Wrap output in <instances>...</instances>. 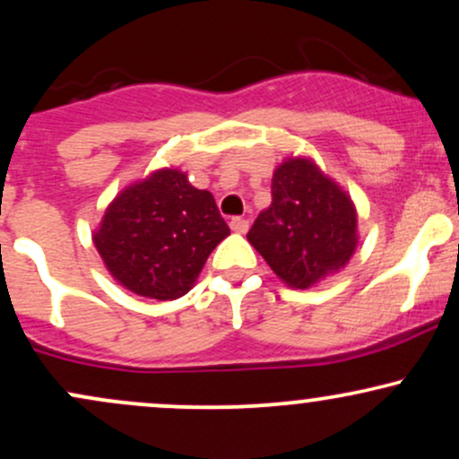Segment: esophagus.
<instances>
[{
	"instance_id": "esophagus-1",
	"label": "esophagus",
	"mask_w": 459,
	"mask_h": 459,
	"mask_svg": "<svg viewBox=\"0 0 459 459\" xmlns=\"http://www.w3.org/2000/svg\"><path fill=\"white\" fill-rule=\"evenodd\" d=\"M230 229H233L235 233L244 235V233H247V229H250V222H247V220H244V218H233V220H230Z\"/></svg>"
}]
</instances>
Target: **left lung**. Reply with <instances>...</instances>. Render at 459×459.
I'll list each match as a JSON object with an SVG mask.
<instances>
[{"instance_id":"1","label":"left lung","mask_w":459,"mask_h":459,"mask_svg":"<svg viewBox=\"0 0 459 459\" xmlns=\"http://www.w3.org/2000/svg\"><path fill=\"white\" fill-rule=\"evenodd\" d=\"M356 229V207L343 189L313 160L289 157L273 170L272 204L247 241L282 282L308 289L350 263Z\"/></svg>"}]
</instances>
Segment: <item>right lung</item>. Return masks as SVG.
<instances>
[{"label":"right lung","mask_w":459,"mask_h":459,"mask_svg":"<svg viewBox=\"0 0 459 459\" xmlns=\"http://www.w3.org/2000/svg\"><path fill=\"white\" fill-rule=\"evenodd\" d=\"M229 235L212 192L194 187L177 168H161L109 203L92 241L114 281L131 293L177 299Z\"/></svg>","instance_id":"right-lung-1"}]
</instances>
